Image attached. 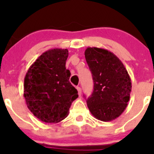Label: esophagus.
I'll list each match as a JSON object with an SVG mask.
<instances>
[{"instance_id": "esophagus-1", "label": "esophagus", "mask_w": 154, "mask_h": 154, "mask_svg": "<svg viewBox=\"0 0 154 154\" xmlns=\"http://www.w3.org/2000/svg\"><path fill=\"white\" fill-rule=\"evenodd\" d=\"M77 91H78V94H79V96H80L81 95V88H80V87H79V86H77Z\"/></svg>"}]
</instances>
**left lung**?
<instances>
[{"label":"left lung","mask_w":154,"mask_h":154,"mask_svg":"<svg viewBox=\"0 0 154 154\" xmlns=\"http://www.w3.org/2000/svg\"><path fill=\"white\" fill-rule=\"evenodd\" d=\"M85 57L94 82L87 106L95 119L111 122L122 114L131 92L130 75L122 62L103 48H87Z\"/></svg>","instance_id":"1"}]
</instances>
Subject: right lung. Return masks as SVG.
Instances as JSON below:
<instances>
[{
	"instance_id": "right-lung-1",
	"label": "right lung",
	"mask_w": 154,
	"mask_h": 154,
	"mask_svg": "<svg viewBox=\"0 0 154 154\" xmlns=\"http://www.w3.org/2000/svg\"><path fill=\"white\" fill-rule=\"evenodd\" d=\"M68 49L54 48L38 57L29 68L24 84V96L31 112L45 123L66 119L71 103L78 97L69 82L66 69Z\"/></svg>"
}]
</instances>
